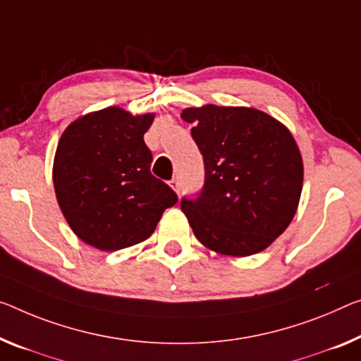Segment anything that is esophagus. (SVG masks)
<instances>
[{"label":"esophagus","instance_id":"34e87169","mask_svg":"<svg viewBox=\"0 0 361 361\" xmlns=\"http://www.w3.org/2000/svg\"><path fill=\"white\" fill-rule=\"evenodd\" d=\"M169 185L173 187L174 192L177 193V195H179V193H180V182H179V179H173V180L169 182Z\"/></svg>","mask_w":361,"mask_h":361}]
</instances>
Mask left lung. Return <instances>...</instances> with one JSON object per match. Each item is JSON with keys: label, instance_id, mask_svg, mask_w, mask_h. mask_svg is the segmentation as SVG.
Returning <instances> with one entry per match:
<instances>
[{"label": "left lung", "instance_id": "8db88e82", "mask_svg": "<svg viewBox=\"0 0 361 361\" xmlns=\"http://www.w3.org/2000/svg\"><path fill=\"white\" fill-rule=\"evenodd\" d=\"M182 119L203 154L204 184L180 208L193 234L229 257L269 247L295 216L303 163L284 124L253 108H187Z\"/></svg>", "mask_w": 361, "mask_h": 361}]
</instances>
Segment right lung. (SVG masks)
Listing matches in <instances>:
<instances>
[{
  "mask_svg": "<svg viewBox=\"0 0 361 361\" xmlns=\"http://www.w3.org/2000/svg\"><path fill=\"white\" fill-rule=\"evenodd\" d=\"M153 118L111 106L75 119L59 138L53 164L59 208L74 234L98 250L147 240L177 203L173 188L149 171L143 134Z\"/></svg>",
  "mask_w": 361,
  "mask_h": 361,
  "instance_id": "1",
  "label": "right lung"
}]
</instances>
